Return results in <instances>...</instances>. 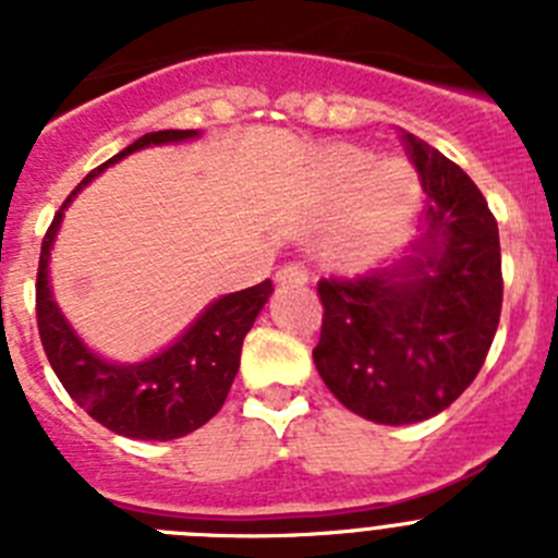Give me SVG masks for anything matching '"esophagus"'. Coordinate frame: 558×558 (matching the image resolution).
Returning <instances> with one entry per match:
<instances>
[{
    "mask_svg": "<svg viewBox=\"0 0 558 558\" xmlns=\"http://www.w3.org/2000/svg\"><path fill=\"white\" fill-rule=\"evenodd\" d=\"M276 282L279 284H304L307 282V268L302 263H284L276 270Z\"/></svg>",
    "mask_w": 558,
    "mask_h": 558,
    "instance_id": "obj_1",
    "label": "esophagus"
}]
</instances>
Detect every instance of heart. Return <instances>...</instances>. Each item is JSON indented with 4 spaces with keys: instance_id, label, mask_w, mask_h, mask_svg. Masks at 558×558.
Here are the masks:
<instances>
[{
    "instance_id": "1",
    "label": "heart",
    "mask_w": 558,
    "mask_h": 558,
    "mask_svg": "<svg viewBox=\"0 0 558 558\" xmlns=\"http://www.w3.org/2000/svg\"><path fill=\"white\" fill-rule=\"evenodd\" d=\"M329 179L340 192L357 186L349 209L347 243L374 251L405 229L418 204V179L405 161H379L360 147H340L329 156Z\"/></svg>"
}]
</instances>
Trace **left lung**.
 Returning <instances> with one entry per match:
<instances>
[{"label": "left lung", "instance_id": "1", "mask_svg": "<svg viewBox=\"0 0 558 558\" xmlns=\"http://www.w3.org/2000/svg\"><path fill=\"white\" fill-rule=\"evenodd\" d=\"M427 192L416 254L318 282L315 368L340 405L377 425H413L450 408L481 372L500 324V234L475 181L402 131Z\"/></svg>", "mask_w": 558, "mask_h": 558}]
</instances>
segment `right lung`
Instances as JSON below:
<instances>
[{"label":"right lung","instance_id":"add662e5","mask_svg":"<svg viewBox=\"0 0 558 558\" xmlns=\"http://www.w3.org/2000/svg\"><path fill=\"white\" fill-rule=\"evenodd\" d=\"M195 131H156L120 150L113 159L92 170L72 190L56 218L49 223L41 243L36 276V322L49 366L58 374L61 386L75 399L88 416L128 438L142 441H172L198 430L223 408L234 374L240 368L243 338L254 327L256 315L274 293L270 279L240 293H229L206 307L198 322L192 324L170 349L136 366H113L88 352L83 340L63 322L61 310L52 302L47 279L49 248L56 243L63 209L77 192L128 153L147 145L192 140Z\"/></svg>","mask_w":558,"mask_h":558}]
</instances>
